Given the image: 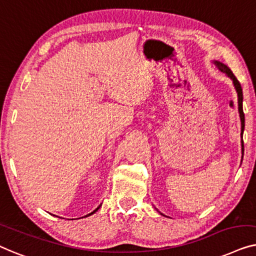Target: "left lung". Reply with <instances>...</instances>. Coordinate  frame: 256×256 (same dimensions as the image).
<instances>
[{"instance_id": "1", "label": "left lung", "mask_w": 256, "mask_h": 256, "mask_svg": "<svg viewBox=\"0 0 256 256\" xmlns=\"http://www.w3.org/2000/svg\"><path fill=\"white\" fill-rule=\"evenodd\" d=\"M214 64L218 67L219 70L228 75V76L233 81V84H234V88H236V94H238V106H239V114H240V120H241V136H242V132L244 128V109H242V89H241L240 82L236 80L234 74L232 73V70H230L226 64H224L222 62H220V61H217V60H214ZM241 146H242V153H244V142H242V144H241Z\"/></svg>"}]
</instances>
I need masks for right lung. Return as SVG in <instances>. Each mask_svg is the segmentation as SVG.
<instances>
[{"mask_svg": "<svg viewBox=\"0 0 256 256\" xmlns=\"http://www.w3.org/2000/svg\"><path fill=\"white\" fill-rule=\"evenodd\" d=\"M100 206H98V208H95V210H94V211L92 212V214H89L88 216H90V214H95V212H96V211H97V210H98V208H100Z\"/></svg>", "mask_w": 256, "mask_h": 256, "instance_id": "1", "label": "right lung"}]
</instances>
